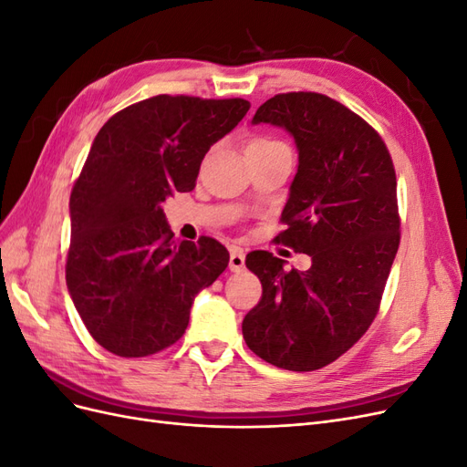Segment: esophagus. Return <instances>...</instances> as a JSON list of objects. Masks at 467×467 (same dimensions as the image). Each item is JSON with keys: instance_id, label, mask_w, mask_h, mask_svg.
Wrapping results in <instances>:
<instances>
[{"instance_id": "obj_1", "label": "esophagus", "mask_w": 467, "mask_h": 467, "mask_svg": "<svg viewBox=\"0 0 467 467\" xmlns=\"http://www.w3.org/2000/svg\"><path fill=\"white\" fill-rule=\"evenodd\" d=\"M244 266H245V253H244V249L232 247L230 249V271L239 273V271H244Z\"/></svg>"}]
</instances>
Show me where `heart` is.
I'll list each match as a JSON object with an SVG mask.
<instances>
[{
  "mask_svg": "<svg viewBox=\"0 0 467 467\" xmlns=\"http://www.w3.org/2000/svg\"><path fill=\"white\" fill-rule=\"evenodd\" d=\"M276 144H282V142H278V140H273V138H255L249 146L263 148V146H276Z\"/></svg>",
  "mask_w": 467,
  "mask_h": 467,
  "instance_id": "heart-1",
  "label": "heart"
}]
</instances>
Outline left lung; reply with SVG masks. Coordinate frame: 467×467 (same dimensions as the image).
<instances>
[{
	"mask_svg": "<svg viewBox=\"0 0 467 467\" xmlns=\"http://www.w3.org/2000/svg\"><path fill=\"white\" fill-rule=\"evenodd\" d=\"M259 122L296 140L298 173L276 242L312 266L286 271L273 253H249L263 296L244 319V338L268 364L312 372L345 355L378 314L401 237L398 181L381 136L327 95L278 93L257 109Z\"/></svg>",
	"mask_w": 467,
	"mask_h": 467,
	"instance_id": "8db88e82",
	"label": "left lung"
}]
</instances>
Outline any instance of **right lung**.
I'll use <instances>...</instances> for the list:
<instances>
[{
	"mask_svg": "<svg viewBox=\"0 0 467 467\" xmlns=\"http://www.w3.org/2000/svg\"><path fill=\"white\" fill-rule=\"evenodd\" d=\"M245 99L155 95L112 115L69 196L66 282L95 341L124 358L185 333L194 296L228 266L212 237L173 242L161 202L196 185L206 151L249 110Z\"/></svg>",
	"mask_w": 467,
	"mask_h": 467,
	"instance_id": "add662e5",
	"label": "right lung"
}]
</instances>
